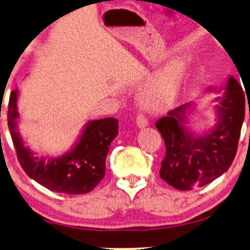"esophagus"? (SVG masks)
Instances as JSON below:
<instances>
[{
    "label": "esophagus",
    "mask_w": 250,
    "mask_h": 250,
    "mask_svg": "<svg viewBox=\"0 0 250 250\" xmlns=\"http://www.w3.org/2000/svg\"><path fill=\"white\" fill-rule=\"evenodd\" d=\"M137 125L139 127H145V126L148 125V119L146 118L145 114H138L137 116Z\"/></svg>",
    "instance_id": "1"
}]
</instances>
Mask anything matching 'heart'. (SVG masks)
Segmentation results:
<instances>
[{
  "label": "heart",
  "mask_w": 250,
  "mask_h": 250,
  "mask_svg": "<svg viewBox=\"0 0 250 250\" xmlns=\"http://www.w3.org/2000/svg\"><path fill=\"white\" fill-rule=\"evenodd\" d=\"M186 76L184 62L174 60L165 66L154 82L140 96V103L147 110H158L168 105L177 96Z\"/></svg>",
  "instance_id": "obj_1"
}]
</instances>
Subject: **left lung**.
I'll return each mask as SVG.
<instances>
[{"label":"left lung","instance_id":"obj_1","mask_svg":"<svg viewBox=\"0 0 250 250\" xmlns=\"http://www.w3.org/2000/svg\"><path fill=\"white\" fill-rule=\"evenodd\" d=\"M245 98L241 85L230 77L224 97L218 98L221 102L218 107L220 122L202 137H192L185 130V111L188 104L158 119L155 127L166 146L159 172L161 179L179 190H190L224 174L237 151L245 119Z\"/></svg>","mask_w":250,"mask_h":250}]
</instances>
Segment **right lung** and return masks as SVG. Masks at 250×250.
Masks as SVG:
<instances>
[{
  "label": "right lung",
  "mask_w": 250,
  "mask_h": 250,
  "mask_svg": "<svg viewBox=\"0 0 250 250\" xmlns=\"http://www.w3.org/2000/svg\"><path fill=\"white\" fill-rule=\"evenodd\" d=\"M17 90L9 97L8 127L17 159L24 172L52 192L79 195L89 193L105 175L108 146L118 136V120L104 118L90 122L70 153L60 158H37L23 145L16 131Z\"/></svg>",
  "instance_id": "obj_1"
}]
</instances>
